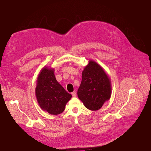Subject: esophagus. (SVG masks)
Wrapping results in <instances>:
<instances>
[{
  "mask_svg": "<svg viewBox=\"0 0 151 151\" xmlns=\"http://www.w3.org/2000/svg\"><path fill=\"white\" fill-rule=\"evenodd\" d=\"M71 95H72V96L73 97H75L76 96V92H73L72 93H71Z\"/></svg>",
  "mask_w": 151,
  "mask_h": 151,
  "instance_id": "1",
  "label": "esophagus"
}]
</instances>
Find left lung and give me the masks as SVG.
I'll return each instance as SVG.
<instances>
[{"label":"left lung","mask_w":151,"mask_h":151,"mask_svg":"<svg viewBox=\"0 0 151 151\" xmlns=\"http://www.w3.org/2000/svg\"><path fill=\"white\" fill-rule=\"evenodd\" d=\"M111 80L105 71L92 60L89 61L82 72V81L78 96L86 108L97 111L111 96Z\"/></svg>","instance_id":"obj_1"}]
</instances>
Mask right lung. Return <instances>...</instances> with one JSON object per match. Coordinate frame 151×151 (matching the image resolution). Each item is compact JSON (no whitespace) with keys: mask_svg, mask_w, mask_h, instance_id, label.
Instances as JSON below:
<instances>
[{"mask_svg":"<svg viewBox=\"0 0 151 151\" xmlns=\"http://www.w3.org/2000/svg\"><path fill=\"white\" fill-rule=\"evenodd\" d=\"M35 96L40 108L52 115L62 113L72 97L57 81L54 68L47 67H44L38 74Z\"/></svg>","mask_w":151,"mask_h":151,"instance_id":"right-lung-1","label":"right lung"}]
</instances>
